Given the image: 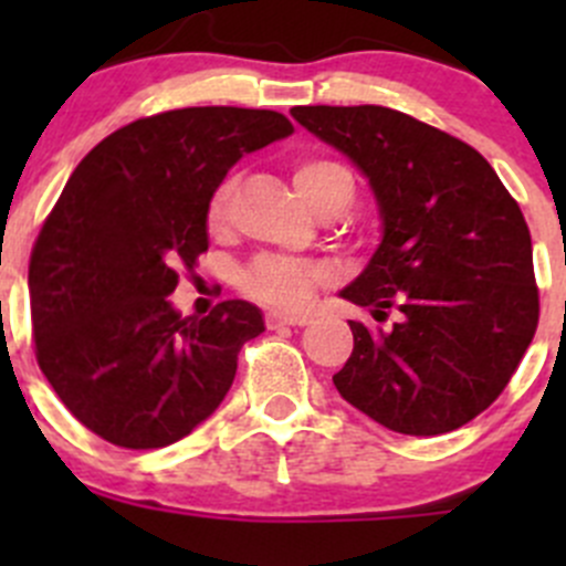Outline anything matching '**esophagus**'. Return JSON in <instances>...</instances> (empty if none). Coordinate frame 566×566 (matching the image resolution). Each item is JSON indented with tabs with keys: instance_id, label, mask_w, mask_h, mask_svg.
<instances>
[{
	"instance_id": "1",
	"label": "esophagus",
	"mask_w": 566,
	"mask_h": 566,
	"mask_svg": "<svg viewBox=\"0 0 566 566\" xmlns=\"http://www.w3.org/2000/svg\"><path fill=\"white\" fill-rule=\"evenodd\" d=\"M310 315L306 312H282V310H271L265 315L268 328H282V325H306L310 323Z\"/></svg>"
}]
</instances>
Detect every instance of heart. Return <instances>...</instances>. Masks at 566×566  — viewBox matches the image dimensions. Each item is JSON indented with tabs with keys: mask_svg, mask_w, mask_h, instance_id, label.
I'll return each mask as SVG.
<instances>
[{
	"mask_svg": "<svg viewBox=\"0 0 566 566\" xmlns=\"http://www.w3.org/2000/svg\"><path fill=\"white\" fill-rule=\"evenodd\" d=\"M293 182L301 197L310 202L312 210L323 213L339 199L353 197V177L342 164L328 161V158H298L293 167ZM232 180L221 182L208 205V224L210 230H221L227 224L232 202ZM325 279V271L315 262L287 260V256L262 254L243 271L241 287L251 298H260L265 304L276 306H298L312 287Z\"/></svg>",
	"mask_w": 566,
	"mask_h": 566,
	"instance_id": "1",
	"label": "heart"
}]
</instances>
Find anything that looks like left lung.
Instances as JSON below:
<instances>
[{
	"mask_svg": "<svg viewBox=\"0 0 566 566\" xmlns=\"http://www.w3.org/2000/svg\"><path fill=\"white\" fill-rule=\"evenodd\" d=\"M295 119L367 177L380 243L342 290L402 312L389 331L353 323L334 386L402 436L476 419L534 339L539 295L531 235L495 169L465 142L386 106H295Z\"/></svg>",
	"mask_w": 566,
	"mask_h": 566,
	"instance_id": "left-lung-1",
	"label": "left lung"
}]
</instances>
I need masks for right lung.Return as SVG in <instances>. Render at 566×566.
Instances as JSON below:
<instances>
[{
    "label": "right lung",
    "instance_id": "add662e5",
    "mask_svg": "<svg viewBox=\"0 0 566 566\" xmlns=\"http://www.w3.org/2000/svg\"><path fill=\"white\" fill-rule=\"evenodd\" d=\"M290 134L268 108H175L114 130L67 177L32 249V334L51 389L104 441L169 447L227 397L262 312L232 298L182 317L169 295L208 251L227 172Z\"/></svg>",
    "mask_w": 566,
    "mask_h": 566
}]
</instances>
